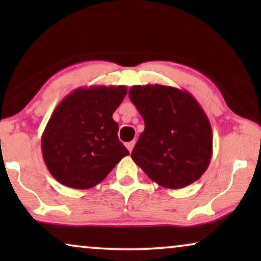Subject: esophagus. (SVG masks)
Listing matches in <instances>:
<instances>
[{"label": "esophagus", "instance_id": "obj_1", "mask_svg": "<svg viewBox=\"0 0 261 261\" xmlns=\"http://www.w3.org/2000/svg\"><path fill=\"white\" fill-rule=\"evenodd\" d=\"M134 145H135V141H129V142H127V144H126V147L128 148V151H129V152L133 151Z\"/></svg>", "mask_w": 261, "mask_h": 261}]
</instances>
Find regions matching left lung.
<instances>
[{
  "mask_svg": "<svg viewBox=\"0 0 261 261\" xmlns=\"http://www.w3.org/2000/svg\"><path fill=\"white\" fill-rule=\"evenodd\" d=\"M128 96L145 122L132 152L134 163L167 189L198 180L212 159L213 130L197 99L160 84L134 85Z\"/></svg>",
  "mask_w": 261,
  "mask_h": 261,
  "instance_id": "1",
  "label": "left lung"
}]
</instances>
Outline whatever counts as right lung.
<instances>
[{
    "mask_svg": "<svg viewBox=\"0 0 261 261\" xmlns=\"http://www.w3.org/2000/svg\"><path fill=\"white\" fill-rule=\"evenodd\" d=\"M126 95L124 85L78 88L57 106L41 137L44 162L56 180L90 189L129 154L113 119Z\"/></svg>",
    "mask_w": 261,
    "mask_h": 261,
    "instance_id": "add662e5",
    "label": "right lung"
}]
</instances>
